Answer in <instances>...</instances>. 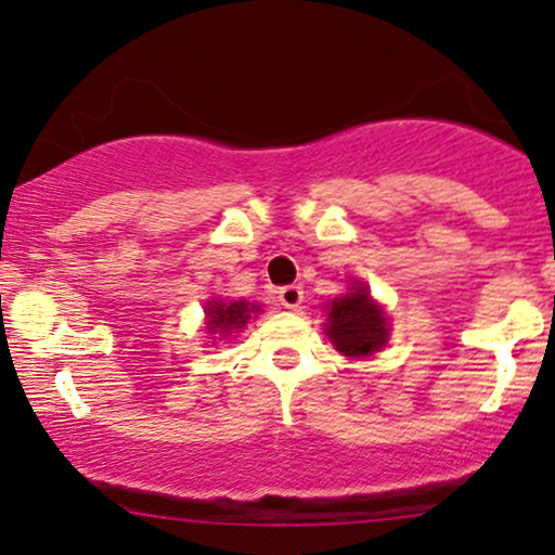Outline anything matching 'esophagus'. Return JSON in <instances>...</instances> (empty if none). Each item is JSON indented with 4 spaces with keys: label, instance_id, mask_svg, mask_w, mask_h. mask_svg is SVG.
Masks as SVG:
<instances>
[{
    "label": "esophagus",
    "instance_id": "1",
    "mask_svg": "<svg viewBox=\"0 0 555 555\" xmlns=\"http://www.w3.org/2000/svg\"><path fill=\"white\" fill-rule=\"evenodd\" d=\"M302 299H305L302 286L289 284V286H282V289H279V302H282L286 310H297L299 305H302Z\"/></svg>",
    "mask_w": 555,
    "mask_h": 555
}]
</instances>
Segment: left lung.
<instances>
[{
  "label": "left lung",
  "instance_id": "8db88e82",
  "mask_svg": "<svg viewBox=\"0 0 555 555\" xmlns=\"http://www.w3.org/2000/svg\"><path fill=\"white\" fill-rule=\"evenodd\" d=\"M326 334L344 358H371L386 347V313L365 284H354L349 295L331 302Z\"/></svg>",
  "mask_w": 555,
  "mask_h": 555
}]
</instances>
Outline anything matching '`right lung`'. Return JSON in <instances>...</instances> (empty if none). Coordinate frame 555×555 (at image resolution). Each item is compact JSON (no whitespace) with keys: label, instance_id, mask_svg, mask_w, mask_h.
<instances>
[{"label":"right lung","instance_id":"1","mask_svg":"<svg viewBox=\"0 0 555 555\" xmlns=\"http://www.w3.org/2000/svg\"><path fill=\"white\" fill-rule=\"evenodd\" d=\"M256 313H260V305L256 302H245V299H232V302L211 299V302H206L208 334H219V336L237 334V331L245 328V323Z\"/></svg>","mask_w":555,"mask_h":555}]
</instances>
